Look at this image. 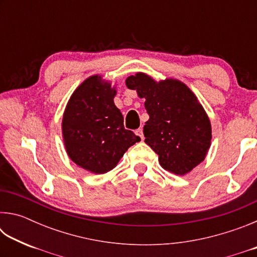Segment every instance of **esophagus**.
<instances>
[{"mask_svg":"<svg viewBox=\"0 0 257 257\" xmlns=\"http://www.w3.org/2000/svg\"><path fill=\"white\" fill-rule=\"evenodd\" d=\"M136 135H137V136L141 137L142 141H143V139H144V134H143V129L142 128H138L136 130Z\"/></svg>","mask_w":257,"mask_h":257,"instance_id":"34e87169","label":"esophagus"}]
</instances>
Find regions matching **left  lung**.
<instances>
[{
    "mask_svg": "<svg viewBox=\"0 0 257 257\" xmlns=\"http://www.w3.org/2000/svg\"><path fill=\"white\" fill-rule=\"evenodd\" d=\"M129 89L145 98L150 119L145 143L159 155L161 167L184 176L204 161L211 146L210 119L195 94L177 79L155 81L138 72L125 79Z\"/></svg>",
    "mask_w": 257,
    "mask_h": 257,
    "instance_id": "obj_1",
    "label": "left lung"
}]
</instances>
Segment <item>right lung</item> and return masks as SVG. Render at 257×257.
<instances>
[{
    "label": "right lung",
    "instance_id": "add662e5",
    "mask_svg": "<svg viewBox=\"0 0 257 257\" xmlns=\"http://www.w3.org/2000/svg\"><path fill=\"white\" fill-rule=\"evenodd\" d=\"M115 88L95 75L77 87L63 113L62 136L67 153L80 168L105 173L115 167L130 146L141 141L123 127L113 98Z\"/></svg>",
    "mask_w": 257,
    "mask_h": 257
}]
</instances>
